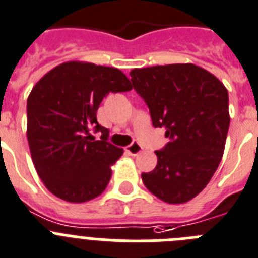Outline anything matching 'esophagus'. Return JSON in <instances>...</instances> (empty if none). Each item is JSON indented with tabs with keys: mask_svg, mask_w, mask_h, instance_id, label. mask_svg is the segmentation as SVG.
<instances>
[{
	"mask_svg": "<svg viewBox=\"0 0 258 258\" xmlns=\"http://www.w3.org/2000/svg\"><path fill=\"white\" fill-rule=\"evenodd\" d=\"M126 152L128 154H131V156H138V154H140L143 152V147L139 143L135 142L126 148Z\"/></svg>",
	"mask_w": 258,
	"mask_h": 258,
	"instance_id": "1",
	"label": "esophagus"
}]
</instances>
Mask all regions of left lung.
<instances>
[{"instance_id":"1","label":"left lung","mask_w":258,"mask_h":258,"mask_svg":"<svg viewBox=\"0 0 258 258\" xmlns=\"http://www.w3.org/2000/svg\"><path fill=\"white\" fill-rule=\"evenodd\" d=\"M130 75L153 126L171 139L156 152V169L143 172V183L165 203H187L207 187L222 160L230 126L227 89L194 63L134 69Z\"/></svg>"}]
</instances>
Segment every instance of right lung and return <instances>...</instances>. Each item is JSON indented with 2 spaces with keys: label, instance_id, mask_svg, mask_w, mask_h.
Returning <instances> with one entry per match:
<instances>
[{
  "label": "right lung",
  "instance_id": "1",
  "mask_svg": "<svg viewBox=\"0 0 258 258\" xmlns=\"http://www.w3.org/2000/svg\"><path fill=\"white\" fill-rule=\"evenodd\" d=\"M131 89L119 69L79 61L58 64L36 83L27 100V139L36 171L54 196L79 204L105 191L123 149L107 142L96 113L110 92ZM91 126L102 132L100 141Z\"/></svg>",
  "mask_w": 258,
  "mask_h": 258
}]
</instances>
